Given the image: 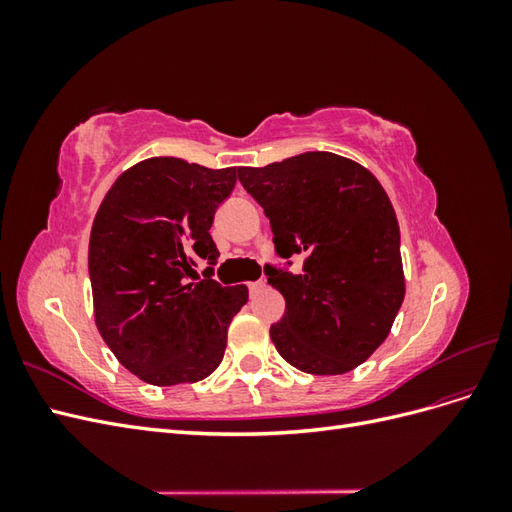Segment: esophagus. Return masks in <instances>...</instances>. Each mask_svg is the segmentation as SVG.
I'll return each mask as SVG.
<instances>
[{
    "mask_svg": "<svg viewBox=\"0 0 512 512\" xmlns=\"http://www.w3.org/2000/svg\"><path fill=\"white\" fill-rule=\"evenodd\" d=\"M247 288H250V292L254 294V292H258V290L265 288V282H262V280H258V282H250V284H247Z\"/></svg>",
    "mask_w": 512,
    "mask_h": 512,
    "instance_id": "esophagus-1",
    "label": "esophagus"
}]
</instances>
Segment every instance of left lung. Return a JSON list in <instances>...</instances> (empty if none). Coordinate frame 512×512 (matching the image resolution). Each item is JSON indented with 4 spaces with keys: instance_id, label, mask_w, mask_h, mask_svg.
Wrapping results in <instances>:
<instances>
[{
    "instance_id": "1",
    "label": "left lung",
    "mask_w": 512,
    "mask_h": 512,
    "mask_svg": "<svg viewBox=\"0 0 512 512\" xmlns=\"http://www.w3.org/2000/svg\"><path fill=\"white\" fill-rule=\"evenodd\" d=\"M237 175L265 209L275 252L303 256L299 273L265 267L286 299L269 331L277 352L314 376L359 367L391 333L406 294L399 224L380 181L329 151Z\"/></svg>"
}]
</instances>
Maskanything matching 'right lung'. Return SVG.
<instances>
[{"mask_svg":"<svg viewBox=\"0 0 512 512\" xmlns=\"http://www.w3.org/2000/svg\"><path fill=\"white\" fill-rule=\"evenodd\" d=\"M237 168L179 158L134 164L106 192L89 237L96 327L117 361L156 386L198 382L224 359L247 288L192 277L218 262L209 230Z\"/></svg>","mask_w":512,"mask_h":512,"instance_id":"add662e5","label":"right lung"}]
</instances>
